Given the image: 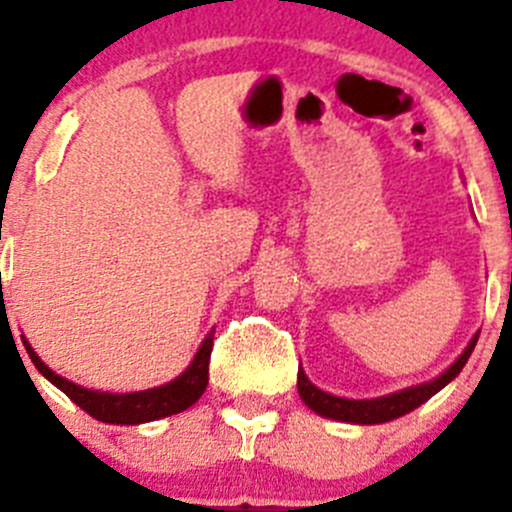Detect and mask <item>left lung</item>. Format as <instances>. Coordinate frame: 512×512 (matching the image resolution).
I'll list each match as a JSON object with an SVG mask.
<instances>
[{
  "label": "left lung",
  "instance_id": "1",
  "mask_svg": "<svg viewBox=\"0 0 512 512\" xmlns=\"http://www.w3.org/2000/svg\"><path fill=\"white\" fill-rule=\"evenodd\" d=\"M480 335V332H478ZM478 335L468 342V347L463 350V355L448 367L440 377L435 380L423 382V385H415V388H405L400 393L385 395V398H372V400H347L337 398V395L325 393V390L315 388L310 380H307L305 372H297V393H300L302 403L310 410H315L322 418L340 420V423H355V425H377V423H388V420L403 418L410 410L420 408L423 403H428L435 393L448 385L450 380L460 375V370L468 362L470 352L475 350V342H478Z\"/></svg>",
  "mask_w": 512,
  "mask_h": 512
}]
</instances>
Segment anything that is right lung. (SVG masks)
<instances>
[{
	"mask_svg": "<svg viewBox=\"0 0 512 512\" xmlns=\"http://www.w3.org/2000/svg\"><path fill=\"white\" fill-rule=\"evenodd\" d=\"M212 340H215V332H210V335L202 340L200 350H197L190 367H187L180 377L167 382V385H160V388L152 390H140V393H99V390L82 388L77 382L67 380V377L49 370V367L39 360L37 352L32 350V345L22 337L24 347H27V355L32 357L34 367H37L52 385H57L72 403H77L79 408H82L84 413L92 415L94 420H102V423L112 425L150 423V420H160L167 418V415H177L182 413V410L192 408V405L202 398V393H205L207 388V380H210Z\"/></svg>",
	"mask_w": 512,
	"mask_h": 512,
	"instance_id": "1",
	"label": "right lung"
}]
</instances>
